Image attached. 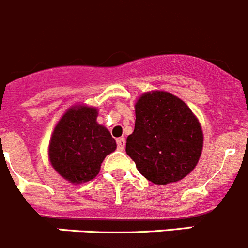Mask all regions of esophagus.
Instances as JSON below:
<instances>
[{
	"mask_svg": "<svg viewBox=\"0 0 248 248\" xmlns=\"http://www.w3.org/2000/svg\"><path fill=\"white\" fill-rule=\"evenodd\" d=\"M117 146H118V150L123 151L125 148V139L124 138H120L117 140Z\"/></svg>",
	"mask_w": 248,
	"mask_h": 248,
	"instance_id": "34e87169",
	"label": "esophagus"
}]
</instances>
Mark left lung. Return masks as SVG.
<instances>
[{
  "instance_id": "1",
  "label": "left lung",
  "mask_w": 248,
  "mask_h": 248,
  "mask_svg": "<svg viewBox=\"0 0 248 248\" xmlns=\"http://www.w3.org/2000/svg\"><path fill=\"white\" fill-rule=\"evenodd\" d=\"M135 115L125 151L138 170L157 185L188 175L203 148L201 123L190 107L173 93L153 90L138 98Z\"/></svg>"
}]
</instances>
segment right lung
<instances>
[{"label":"right lung","mask_w":248,"mask_h":248,"mask_svg":"<svg viewBox=\"0 0 248 248\" xmlns=\"http://www.w3.org/2000/svg\"><path fill=\"white\" fill-rule=\"evenodd\" d=\"M97 115L96 107L77 103L65 110L49 139L52 168L75 185L96 178L106 155L117 148L108 129L97 123Z\"/></svg>","instance_id":"obj_1"}]
</instances>
